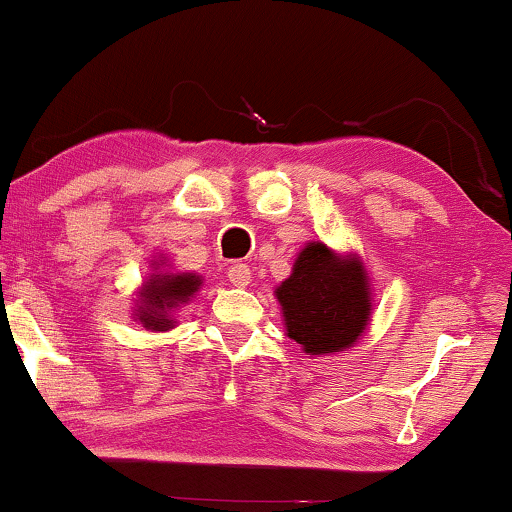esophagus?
I'll use <instances>...</instances> for the list:
<instances>
[{
	"label": "esophagus",
	"mask_w": 512,
	"mask_h": 512,
	"mask_svg": "<svg viewBox=\"0 0 512 512\" xmlns=\"http://www.w3.org/2000/svg\"><path fill=\"white\" fill-rule=\"evenodd\" d=\"M228 279H230V284L237 286V289H244V286H249V282H251V270H249V265H244V263L230 265Z\"/></svg>",
	"instance_id": "obj_1"
}]
</instances>
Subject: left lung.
Segmentation results:
<instances>
[{"instance_id":"obj_1","label":"left lung","mask_w":512,"mask_h":512,"mask_svg":"<svg viewBox=\"0 0 512 512\" xmlns=\"http://www.w3.org/2000/svg\"><path fill=\"white\" fill-rule=\"evenodd\" d=\"M284 331L310 356L354 347L373 314L368 270L354 251L338 254L321 240L307 242L291 275L275 289Z\"/></svg>"}]
</instances>
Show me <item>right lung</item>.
<instances>
[{"label": "right lung", "instance_id": "add662e5", "mask_svg": "<svg viewBox=\"0 0 512 512\" xmlns=\"http://www.w3.org/2000/svg\"><path fill=\"white\" fill-rule=\"evenodd\" d=\"M202 289V275L198 272H174L165 263V256L151 261V275L144 279L137 291L135 319L146 331L163 333L177 326L174 312L186 305Z\"/></svg>", "mask_w": 512, "mask_h": 512}]
</instances>
